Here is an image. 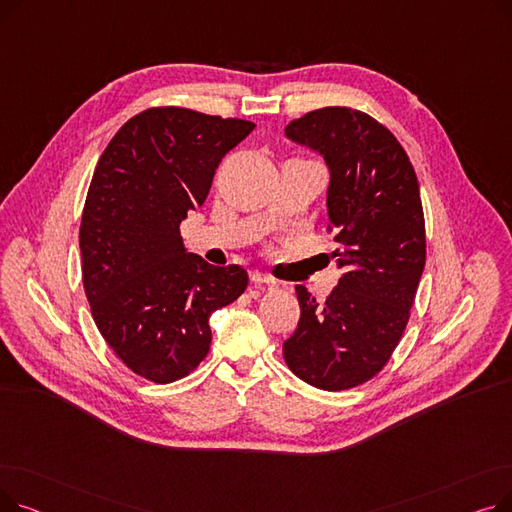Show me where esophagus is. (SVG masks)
Here are the masks:
<instances>
[{
    "label": "esophagus",
    "mask_w": 512,
    "mask_h": 512,
    "mask_svg": "<svg viewBox=\"0 0 512 512\" xmlns=\"http://www.w3.org/2000/svg\"><path fill=\"white\" fill-rule=\"evenodd\" d=\"M249 278H251V282H253L255 286H274V284H276V280H274L272 276H267V274H263V272H259V270H253V272L249 274Z\"/></svg>",
    "instance_id": "obj_1"
}]
</instances>
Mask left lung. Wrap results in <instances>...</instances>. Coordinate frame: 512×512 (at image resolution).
I'll return each mask as SVG.
<instances>
[{"mask_svg": "<svg viewBox=\"0 0 512 512\" xmlns=\"http://www.w3.org/2000/svg\"><path fill=\"white\" fill-rule=\"evenodd\" d=\"M286 137L330 168L328 232L342 276L324 303L297 286L301 319L284 361L319 390H348L384 369L411 317L425 267L419 182L394 134L353 107L309 112Z\"/></svg>", "mask_w": 512, "mask_h": 512, "instance_id": "left-lung-1", "label": "left lung"}]
</instances>
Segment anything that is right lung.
<instances>
[{"label": "right lung", "mask_w": 512, "mask_h": 512, "mask_svg": "<svg viewBox=\"0 0 512 512\" xmlns=\"http://www.w3.org/2000/svg\"><path fill=\"white\" fill-rule=\"evenodd\" d=\"M255 128L186 107H149L101 153L80 222L83 284L95 326L141 378L170 384L211 344L209 315L249 284L240 265L186 253L180 222L203 205L222 157Z\"/></svg>", "instance_id": "add662e5"}]
</instances>
